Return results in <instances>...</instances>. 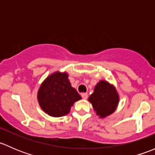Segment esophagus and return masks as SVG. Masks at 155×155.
<instances>
[{
	"label": "esophagus",
	"mask_w": 155,
	"mask_h": 155,
	"mask_svg": "<svg viewBox=\"0 0 155 155\" xmlns=\"http://www.w3.org/2000/svg\"><path fill=\"white\" fill-rule=\"evenodd\" d=\"M82 97L83 98L84 100H86L87 98V93H84L82 94Z\"/></svg>",
	"instance_id": "esophagus-1"
}]
</instances>
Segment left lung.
<instances>
[{
	"label": "left lung",
	"instance_id": "8db88e82",
	"mask_svg": "<svg viewBox=\"0 0 155 155\" xmlns=\"http://www.w3.org/2000/svg\"><path fill=\"white\" fill-rule=\"evenodd\" d=\"M88 101L100 118H106L113 113L118 107L119 96L113 85L105 80H101L90 95Z\"/></svg>",
	"mask_w": 155,
	"mask_h": 155
}]
</instances>
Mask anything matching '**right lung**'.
I'll return each instance as SVG.
<instances>
[{"instance_id": "1", "label": "right lung", "mask_w": 155, "mask_h": 155, "mask_svg": "<svg viewBox=\"0 0 155 155\" xmlns=\"http://www.w3.org/2000/svg\"><path fill=\"white\" fill-rule=\"evenodd\" d=\"M81 99L77 91L71 86L67 72L51 73L43 81L37 92L40 107L52 117L68 115L74 103Z\"/></svg>"}]
</instances>
